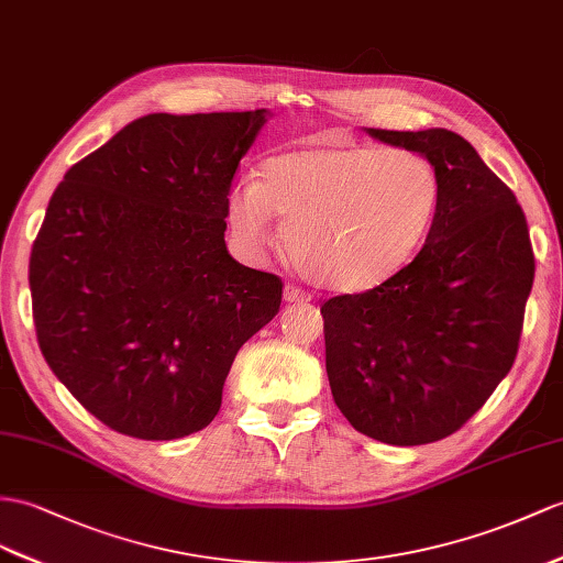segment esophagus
Returning a JSON list of instances; mask_svg holds the SVG:
<instances>
[{"label": "esophagus", "instance_id": "34e87169", "mask_svg": "<svg viewBox=\"0 0 563 563\" xmlns=\"http://www.w3.org/2000/svg\"><path fill=\"white\" fill-rule=\"evenodd\" d=\"M284 300H286V303H308L310 296L303 289H298V286L289 284L284 289Z\"/></svg>", "mask_w": 563, "mask_h": 563}]
</instances>
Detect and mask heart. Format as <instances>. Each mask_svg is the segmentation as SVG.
<instances>
[{
    "label": "heart",
    "instance_id": "heart-1",
    "mask_svg": "<svg viewBox=\"0 0 563 563\" xmlns=\"http://www.w3.org/2000/svg\"><path fill=\"white\" fill-rule=\"evenodd\" d=\"M440 176L408 150L308 147L274 155L260 181L229 196V224L243 245L274 241L272 214L300 274L341 294L385 284L416 255L440 208Z\"/></svg>",
    "mask_w": 563,
    "mask_h": 563
}]
</instances>
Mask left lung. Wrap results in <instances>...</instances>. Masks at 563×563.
<instances>
[{
    "label": "left lung",
    "instance_id": "left-lung-1",
    "mask_svg": "<svg viewBox=\"0 0 563 563\" xmlns=\"http://www.w3.org/2000/svg\"><path fill=\"white\" fill-rule=\"evenodd\" d=\"M440 176L422 251L385 284L329 298L327 377L355 430L394 446L430 444L471 420L516 361L534 255L511 188L446 129H365Z\"/></svg>",
    "mask_w": 563,
    "mask_h": 563
}]
</instances>
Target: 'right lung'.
<instances>
[{
	"label": "right lung",
	"mask_w": 563,
	"mask_h": 563,
	"mask_svg": "<svg viewBox=\"0 0 563 563\" xmlns=\"http://www.w3.org/2000/svg\"><path fill=\"white\" fill-rule=\"evenodd\" d=\"M267 109L147 114L74 164L31 253L37 344L107 428L147 442L214 420L282 279L224 243L229 188Z\"/></svg>",
	"instance_id": "add662e5"
}]
</instances>
